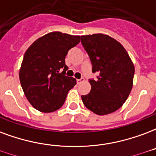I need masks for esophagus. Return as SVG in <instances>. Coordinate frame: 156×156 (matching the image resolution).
<instances>
[{
    "instance_id": "obj_1",
    "label": "esophagus",
    "mask_w": 156,
    "mask_h": 156,
    "mask_svg": "<svg viewBox=\"0 0 156 156\" xmlns=\"http://www.w3.org/2000/svg\"><path fill=\"white\" fill-rule=\"evenodd\" d=\"M83 81H84V78H80V79H77V83L80 84Z\"/></svg>"
}]
</instances>
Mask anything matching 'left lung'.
<instances>
[{
	"label": "left lung",
	"instance_id": "1",
	"mask_svg": "<svg viewBox=\"0 0 156 156\" xmlns=\"http://www.w3.org/2000/svg\"><path fill=\"white\" fill-rule=\"evenodd\" d=\"M81 43L89 56L92 71L97 79L91 78L92 88L82 95L85 107L103 116L122 107L132 88L135 69L123 46L112 37L101 34L81 36Z\"/></svg>",
	"mask_w": 156,
	"mask_h": 156
}]
</instances>
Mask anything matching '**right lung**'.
Wrapping results in <instances>:
<instances>
[{
    "instance_id": "add662e5",
    "label": "right lung",
    "mask_w": 156,
    "mask_h": 156,
    "mask_svg": "<svg viewBox=\"0 0 156 156\" xmlns=\"http://www.w3.org/2000/svg\"><path fill=\"white\" fill-rule=\"evenodd\" d=\"M80 42V36L52 32L34 41L23 58L20 70L22 89L33 107L52 112L64 103L76 79L66 76L65 57Z\"/></svg>"
}]
</instances>
